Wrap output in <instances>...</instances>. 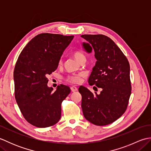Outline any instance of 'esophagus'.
<instances>
[{
  "mask_svg": "<svg viewBox=\"0 0 151 151\" xmlns=\"http://www.w3.org/2000/svg\"><path fill=\"white\" fill-rule=\"evenodd\" d=\"M70 89H71L72 92H75L78 90V88H76V86H72V87L70 88Z\"/></svg>",
  "mask_w": 151,
  "mask_h": 151,
  "instance_id": "1",
  "label": "esophagus"
}]
</instances>
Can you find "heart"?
I'll return each instance as SVG.
<instances>
[{
	"mask_svg": "<svg viewBox=\"0 0 151 151\" xmlns=\"http://www.w3.org/2000/svg\"><path fill=\"white\" fill-rule=\"evenodd\" d=\"M74 57L75 58V59L80 62L81 60L86 59L85 56L81 52H75L74 53ZM61 63V61H60V63ZM82 76V75L79 74V75H69L66 78V81H68L70 83H73V84H77L81 81V77Z\"/></svg>",
	"mask_w": 151,
	"mask_h": 151,
	"instance_id": "heart-1",
	"label": "heart"
}]
</instances>
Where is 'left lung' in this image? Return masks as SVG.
<instances>
[{"mask_svg":"<svg viewBox=\"0 0 151 151\" xmlns=\"http://www.w3.org/2000/svg\"><path fill=\"white\" fill-rule=\"evenodd\" d=\"M86 52H95L97 62L88 79L90 86L102 88L93 94L81 86L83 114L90 123L104 126L113 123L126 111L131 94L130 65L123 52L104 35H82ZM95 87V86H94Z\"/></svg>","mask_w":151,"mask_h":151,"instance_id":"obj_1","label":"left lung"}]
</instances>
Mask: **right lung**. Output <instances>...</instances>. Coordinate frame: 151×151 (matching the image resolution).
Wrapping results in <instances>:
<instances>
[{
  "instance_id": "add662e5",
  "label": "right lung",
  "mask_w": 151,
  "mask_h": 151,
  "mask_svg": "<svg viewBox=\"0 0 151 151\" xmlns=\"http://www.w3.org/2000/svg\"><path fill=\"white\" fill-rule=\"evenodd\" d=\"M73 37L38 34L25 46L16 62L14 72L16 102L25 119L35 127H49L60 119L61 104L70 89L60 85L53 91L47 86V76L56 70L63 51Z\"/></svg>"
}]
</instances>
